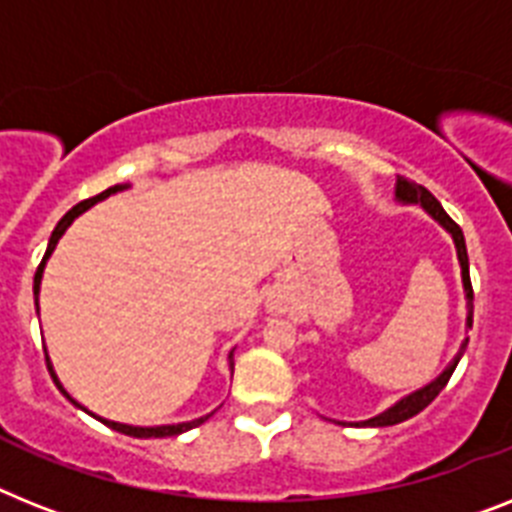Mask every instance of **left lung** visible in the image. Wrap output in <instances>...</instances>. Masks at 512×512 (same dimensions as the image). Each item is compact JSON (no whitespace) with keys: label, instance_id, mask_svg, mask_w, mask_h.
<instances>
[{"label":"left lung","instance_id":"8db88e82","mask_svg":"<svg viewBox=\"0 0 512 512\" xmlns=\"http://www.w3.org/2000/svg\"><path fill=\"white\" fill-rule=\"evenodd\" d=\"M395 201L405 206H421V209H424L426 214H429V217H432L434 222H437V225L442 227L450 238H453L455 253H458V264H460V280H463V293H466V332H468L471 324H474V290H471V277H468V251H466L463 230L455 225L453 219L447 217V211L442 209V204H439L437 198H434L424 185L411 183V180H405V177H398V183H395ZM466 345H468V337L460 342L458 353H455L453 361L447 363L445 369H442L439 377H434L432 382L424 384V387H418V390L411 392V395L400 398L398 403L390 405L387 411L377 413L374 418H366V421H356L353 426H374V429H379V426H395V424H403V421H408V418H413L416 413L424 411L426 405L432 403L439 392L445 390V384L450 382V377H453L455 366H458V361L463 358V353H466Z\"/></svg>","mask_w":512,"mask_h":512}]
</instances>
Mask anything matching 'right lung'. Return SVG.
<instances>
[{
    "instance_id": "obj_1",
    "label": "right lung",
    "mask_w": 512,
    "mask_h": 512,
    "mask_svg": "<svg viewBox=\"0 0 512 512\" xmlns=\"http://www.w3.org/2000/svg\"><path fill=\"white\" fill-rule=\"evenodd\" d=\"M128 188H130L128 183H125V185H112V188H107V190H104V193H99V196L86 198V201H80L78 206H73V209L67 211L65 217L59 219L57 227H54V232H52V238H49V246H46L44 259H41V264H38V269H36V277H33V298H36V311H38V295H41V280H44L46 261H49V256H52L54 248H57L59 238H62V235H65V232H67V227L73 225L75 219H78L80 214H83V211H88V209H91V206H96V204H99V201H104V198L114 196V193H122V190H128ZM232 353H235V350H230V356H227V363H230V374H232V366H235V363H232ZM46 366H49V374H52L54 384H57V390L62 392V395H65V398L70 400V403L78 405L80 411H86L88 416H94L96 421H101V424H107L109 429H114V432L128 434V437H138V439L177 437V434L188 432V429H196V426H201V424H204V421H209V416H214V411H211V413H206V416H201V418H193V421H183V424H162V426H133V424H120V421H109V418L96 416V413H91V411H88V408H83V405H80L78 400H75L73 395H70V392L65 390V387H62V382H59V377H57V371H54L52 361H49V353H46Z\"/></svg>"
}]
</instances>
